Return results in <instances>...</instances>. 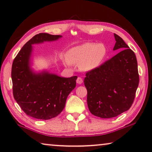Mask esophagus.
<instances>
[{"mask_svg": "<svg viewBox=\"0 0 152 152\" xmlns=\"http://www.w3.org/2000/svg\"><path fill=\"white\" fill-rule=\"evenodd\" d=\"M76 83H77V84H79V85H81V84L83 83V79H82V78H80V77H78V78H77V80H76Z\"/></svg>", "mask_w": 152, "mask_h": 152, "instance_id": "1", "label": "esophagus"}]
</instances>
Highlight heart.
Segmentation results:
<instances>
[{"label":"heart","mask_w":152,"mask_h":152,"mask_svg":"<svg viewBox=\"0 0 152 152\" xmlns=\"http://www.w3.org/2000/svg\"><path fill=\"white\" fill-rule=\"evenodd\" d=\"M107 54V49L103 44L86 42L76 46L68 50L65 64L80 65L85 71L93 70L100 66Z\"/></svg>","instance_id":"obj_1"}]
</instances>
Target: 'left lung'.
<instances>
[{
	"instance_id": "1",
	"label": "left lung",
	"mask_w": 152,
	"mask_h": 152,
	"mask_svg": "<svg viewBox=\"0 0 152 152\" xmlns=\"http://www.w3.org/2000/svg\"><path fill=\"white\" fill-rule=\"evenodd\" d=\"M113 50H122L102 66L86 73L89 111L95 116L110 118L129 110L139 83L137 61L123 39L114 34Z\"/></svg>"
}]
</instances>
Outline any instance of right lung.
I'll list each match as a JSON object with an SVG mask.
<instances>
[{"label":"right lung","mask_w":152,"mask_h":152,"mask_svg":"<svg viewBox=\"0 0 152 152\" xmlns=\"http://www.w3.org/2000/svg\"><path fill=\"white\" fill-rule=\"evenodd\" d=\"M62 37L40 33L23 45L14 59L11 69L13 97L29 116L49 120L58 115L67 96L76 87L77 76L64 78L47 70L36 72L31 67L32 45L55 41Z\"/></svg>","instance_id":"right-lung-1"}]
</instances>
